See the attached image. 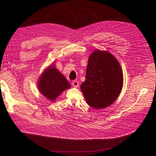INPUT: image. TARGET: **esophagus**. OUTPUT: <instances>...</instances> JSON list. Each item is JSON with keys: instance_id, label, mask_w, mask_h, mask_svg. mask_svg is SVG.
Listing matches in <instances>:
<instances>
[{"instance_id": "1", "label": "esophagus", "mask_w": 156, "mask_h": 156, "mask_svg": "<svg viewBox=\"0 0 156 156\" xmlns=\"http://www.w3.org/2000/svg\"><path fill=\"white\" fill-rule=\"evenodd\" d=\"M72 85H73V86L74 87H78L79 86V82H78V81L75 80V81H73V82H72Z\"/></svg>"}]
</instances>
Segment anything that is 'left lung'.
<instances>
[{
	"label": "left lung",
	"mask_w": 156,
	"mask_h": 156,
	"mask_svg": "<svg viewBox=\"0 0 156 156\" xmlns=\"http://www.w3.org/2000/svg\"><path fill=\"white\" fill-rule=\"evenodd\" d=\"M121 66L108 51L96 50L89 56L85 81L80 88L87 103L94 109L108 107L116 100L122 88Z\"/></svg>",
	"instance_id": "obj_1"
}]
</instances>
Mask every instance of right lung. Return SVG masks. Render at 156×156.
<instances>
[{
  "label": "right lung",
  "mask_w": 156,
  "mask_h": 156,
  "mask_svg": "<svg viewBox=\"0 0 156 156\" xmlns=\"http://www.w3.org/2000/svg\"><path fill=\"white\" fill-rule=\"evenodd\" d=\"M70 87L66 78L52 65L46 68L38 80L39 91L51 101H55L64 90Z\"/></svg>",
  "instance_id": "right-lung-1"
}]
</instances>
